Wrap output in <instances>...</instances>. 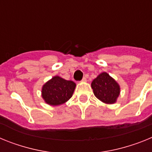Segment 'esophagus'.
Instances as JSON below:
<instances>
[{"label":"esophagus","mask_w":152,"mask_h":152,"mask_svg":"<svg viewBox=\"0 0 152 152\" xmlns=\"http://www.w3.org/2000/svg\"><path fill=\"white\" fill-rule=\"evenodd\" d=\"M82 82H86L87 81V79H86V77H84V78L82 79V80H81Z\"/></svg>","instance_id":"obj_1"}]
</instances>
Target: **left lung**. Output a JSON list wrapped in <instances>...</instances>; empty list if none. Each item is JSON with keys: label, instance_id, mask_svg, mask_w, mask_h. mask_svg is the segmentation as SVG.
Wrapping results in <instances>:
<instances>
[{"label": "left lung", "instance_id": "left-lung-1", "mask_svg": "<svg viewBox=\"0 0 152 152\" xmlns=\"http://www.w3.org/2000/svg\"><path fill=\"white\" fill-rule=\"evenodd\" d=\"M91 88L95 96L107 104L116 103L120 93L119 84L107 72L98 75L91 83Z\"/></svg>", "mask_w": 152, "mask_h": 152}]
</instances>
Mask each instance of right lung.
Here are the masks:
<instances>
[{
	"label": "right lung",
	"instance_id": "1",
	"mask_svg": "<svg viewBox=\"0 0 152 152\" xmlns=\"http://www.w3.org/2000/svg\"><path fill=\"white\" fill-rule=\"evenodd\" d=\"M75 87L76 84L72 80L55 76L42 86V96L49 105H61L72 97Z\"/></svg>",
	"mask_w": 152,
	"mask_h": 152
}]
</instances>
